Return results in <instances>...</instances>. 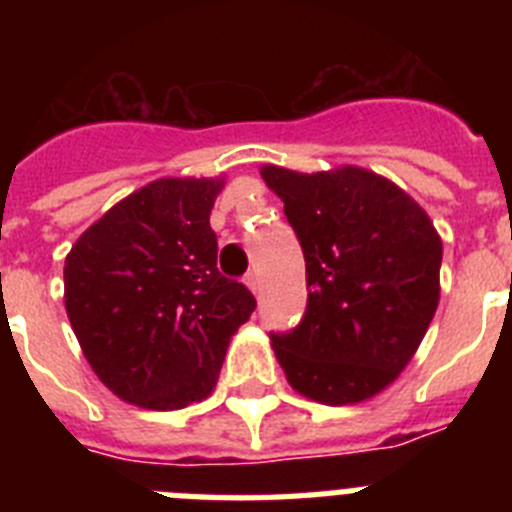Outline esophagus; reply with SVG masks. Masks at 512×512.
<instances>
[{"label":"esophagus","instance_id":"1","mask_svg":"<svg viewBox=\"0 0 512 512\" xmlns=\"http://www.w3.org/2000/svg\"><path fill=\"white\" fill-rule=\"evenodd\" d=\"M243 282H246V287L251 289L253 295H256V292H259L261 282H259V274H256V271H251V274H246V279H243Z\"/></svg>","mask_w":512,"mask_h":512}]
</instances>
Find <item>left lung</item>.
I'll list each match as a JSON object with an SVG mask.
<instances>
[{
  "label": "left lung",
  "instance_id": "1",
  "mask_svg": "<svg viewBox=\"0 0 512 512\" xmlns=\"http://www.w3.org/2000/svg\"><path fill=\"white\" fill-rule=\"evenodd\" d=\"M261 176L305 253V318L271 336L287 382L323 405L379 395L436 315L441 235L405 189L361 166L300 174L269 164Z\"/></svg>",
  "mask_w": 512,
  "mask_h": 512
}]
</instances>
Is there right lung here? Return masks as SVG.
Listing matches in <instances>:
<instances>
[{"instance_id":"add662e5","label":"right lung","mask_w":512,"mask_h":512,"mask_svg":"<svg viewBox=\"0 0 512 512\" xmlns=\"http://www.w3.org/2000/svg\"><path fill=\"white\" fill-rule=\"evenodd\" d=\"M223 179L166 176L128 194L71 246L63 300L107 390L179 410L215 390L233 333L256 300L217 271L210 212Z\"/></svg>"}]
</instances>
